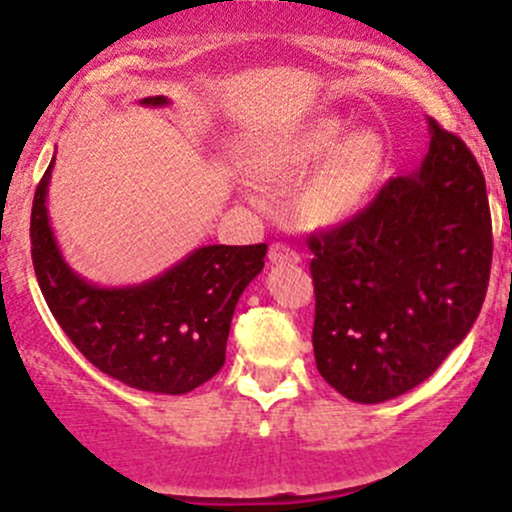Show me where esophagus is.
Listing matches in <instances>:
<instances>
[{"label": "esophagus", "instance_id": "34e87169", "mask_svg": "<svg viewBox=\"0 0 512 512\" xmlns=\"http://www.w3.org/2000/svg\"><path fill=\"white\" fill-rule=\"evenodd\" d=\"M268 258H271V263H291V266L300 261L298 251L291 249L288 244H281V241L271 244V249H268Z\"/></svg>", "mask_w": 512, "mask_h": 512}]
</instances>
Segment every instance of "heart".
<instances>
[{"label":"heart","instance_id":"1","mask_svg":"<svg viewBox=\"0 0 512 512\" xmlns=\"http://www.w3.org/2000/svg\"><path fill=\"white\" fill-rule=\"evenodd\" d=\"M387 162L389 145L382 130L355 128V120L337 113L256 142L246 157L254 179L273 189L291 187L314 170L295 194V214L315 229L355 219L377 194Z\"/></svg>","mask_w":512,"mask_h":512}]
</instances>
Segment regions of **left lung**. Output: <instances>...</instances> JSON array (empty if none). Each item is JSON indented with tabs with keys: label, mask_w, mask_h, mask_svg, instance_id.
<instances>
[{
	"label": "left lung",
	"mask_w": 512,
	"mask_h": 512,
	"mask_svg": "<svg viewBox=\"0 0 512 512\" xmlns=\"http://www.w3.org/2000/svg\"><path fill=\"white\" fill-rule=\"evenodd\" d=\"M429 152L355 219L308 239L315 365L342 397L379 404L429 379L476 323L493 226L463 140L429 120Z\"/></svg>",
	"instance_id": "1"
}]
</instances>
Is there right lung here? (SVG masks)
<instances>
[{
  "instance_id": "right-lung-1",
  "label": "right lung",
  "mask_w": 512,
  "mask_h": 512,
  "mask_svg": "<svg viewBox=\"0 0 512 512\" xmlns=\"http://www.w3.org/2000/svg\"><path fill=\"white\" fill-rule=\"evenodd\" d=\"M140 105L162 108L165 96ZM41 177L31 207V258L49 310L91 365L133 389L187 394L224 367L236 303L261 273L268 246H199L138 286L105 288L78 276L49 224Z\"/></svg>"
}]
</instances>
